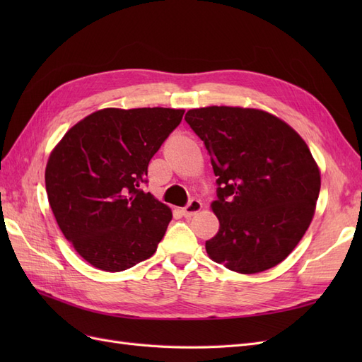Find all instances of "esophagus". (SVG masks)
Here are the masks:
<instances>
[{
	"mask_svg": "<svg viewBox=\"0 0 362 362\" xmlns=\"http://www.w3.org/2000/svg\"><path fill=\"white\" fill-rule=\"evenodd\" d=\"M201 210H202V202L198 201V199H192L187 206L182 208V216L184 217H190V216H193L196 213H199Z\"/></svg>",
	"mask_w": 362,
	"mask_h": 362,
	"instance_id": "esophagus-1",
	"label": "esophagus"
}]
</instances>
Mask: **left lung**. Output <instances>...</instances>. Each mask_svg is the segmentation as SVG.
Instances as JSON below:
<instances>
[{"mask_svg": "<svg viewBox=\"0 0 362 362\" xmlns=\"http://www.w3.org/2000/svg\"><path fill=\"white\" fill-rule=\"evenodd\" d=\"M217 177V234L205 242L214 262L238 273L275 267L308 229L320 169L305 140L258 108L210 105L185 115Z\"/></svg>", "mask_w": 362, "mask_h": 362, "instance_id": "obj_1", "label": "left lung"}]
</instances>
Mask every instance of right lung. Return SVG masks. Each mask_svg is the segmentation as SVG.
<instances>
[{"mask_svg": "<svg viewBox=\"0 0 362 362\" xmlns=\"http://www.w3.org/2000/svg\"><path fill=\"white\" fill-rule=\"evenodd\" d=\"M182 115V108H103L69 128L51 151L45 169L51 210L93 267L122 272L154 255L172 211L141 185Z\"/></svg>", "mask_w": 362, "mask_h": 362, "instance_id": "obj_1", "label": "right lung"}]
</instances>
